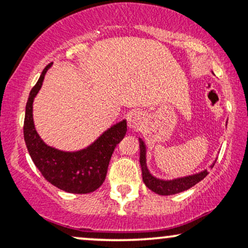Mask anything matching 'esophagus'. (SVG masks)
<instances>
[{
	"label": "esophagus",
	"instance_id": "1",
	"mask_svg": "<svg viewBox=\"0 0 248 248\" xmlns=\"http://www.w3.org/2000/svg\"><path fill=\"white\" fill-rule=\"evenodd\" d=\"M144 124V116L141 112H132L128 114V126L130 129L140 130Z\"/></svg>",
	"mask_w": 248,
	"mask_h": 248
}]
</instances>
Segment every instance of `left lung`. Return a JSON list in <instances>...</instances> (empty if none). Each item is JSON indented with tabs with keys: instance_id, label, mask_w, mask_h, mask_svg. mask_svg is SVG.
Here are the masks:
<instances>
[{
	"instance_id": "obj_1",
	"label": "left lung",
	"mask_w": 248,
	"mask_h": 248,
	"mask_svg": "<svg viewBox=\"0 0 248 248\" xmlns=\"http://www.w3.org/2000/svg\"><path fill=\"white\" fill-rule=\"evenodd\" d=\"M139 141H140V164L142 170V179H143V183L146 184L148 189H150L155 193H158L161 196H169L186 191V190L196 186L198 182H201L204 177H206V175L209 173V171L205 169L198 173H193V175L186 176V177L169 179V181L154 177L147 168L146 144H144L142 139H139ZM213 166H215V162H213L212 166L210 168H213Z\"/></svg>"
}]
</instances>
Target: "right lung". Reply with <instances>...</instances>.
Masks as SVG:
<instances>
[{
    "instance_id": "obj_1",
    "label": "right lung",
    "mask_w": 248,
    "mask_h": 248,
    "mask_svg": "<svg viewBox=\"0 0 248 248\" xmlns=\"http://www.w3.org/2000/svg\"><path fill=\"white\" fill-rule=\"evenodd\" d=\"M51 65L52 62L43 70L28 98L23 127L25 144L37 169L52 186L71 193L93 192L106 178L112 154L126 135L127 121L113 124L92 144L78 152H62L47 146L39 138L33 124L32 104Z\"/></svg>"
}]
</instances>
